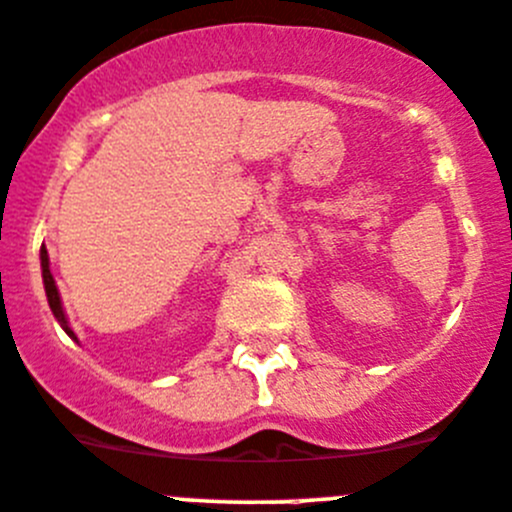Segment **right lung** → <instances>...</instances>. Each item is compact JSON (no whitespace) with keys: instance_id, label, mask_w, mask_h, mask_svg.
Returning <instances> with one entry per match:
<instances>
[{"instance_id":"right-lung-1","label":"right lung","mask_w":512,"mask_h":512,"mask_svg":"<svg viewBox=\"0 0 512 512\" xmlns=\"http://www.w3.org/2000/svg\"><path fill=\"white\" fill-rule=\"evenodd\" d=\"M40 260H42V280H45V293H47V303H50L52 308V315L57 318V323H60L62 328H65V333L68 336L75 338V333L70 331L68 321H65V313H62V303H60V295H57V285L55 280H52V272H50V260H47V250L42 247L40 250Z\"/></svg>"}]
</instances>
